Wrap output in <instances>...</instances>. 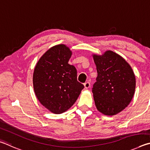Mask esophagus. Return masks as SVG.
Returning a JSON list of instances; mask_svg holds the SVG:
<instances>
[{
	"instance_id": "1",
	"label": "esophagus",
	"mask_w": 150,
	"mask_h": 150,
	"mask_svg": "<svg viewBox=\"0 0 150 150\" xmlns=\"http://www.w3.org/2000/svg\"><path fill=\"white\" fill-rule=\"evenodd\" d=\"M90 82H86V83H84V88H85L86 89H88L89 88H90Z\"/></svg>"
}]
</instances>
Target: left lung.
I'll list each match as a JSON object with an SVG mask.
<instances>
[{"label": "left lung", "mask_w": 150, "mask_h": 150, "mask_svg": "<svg viewBox=\"0 0 150 150\" xmlns=\"http://www.w3.org/2000/svg\"><path fill=\"white\" fill-rule=\"evenodd\" d=\"M92 57L98 72L92 88L96 108L107 116L117 115L130 104L134 95V73L124 58L112 51Z\"/></svg>", "instance_id": "left-lung-1"}]
</instances>
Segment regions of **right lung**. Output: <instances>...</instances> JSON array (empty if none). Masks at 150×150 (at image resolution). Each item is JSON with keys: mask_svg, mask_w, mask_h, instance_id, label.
<instances>
[{"mask_svg": "<svg viewBox=\"0 0 150 150\" xmlns=\"http://www.w3.org/2000/svg\"><path fill=\"white\" fill-rule=\"evenodd\" d=\"M72 54L67 45H57L42 55L34 68V92L42 105L54 114L69 109L84 88L77 81L76 68L68 64Z\"/></svg>", "mask_w": 150, "mask_h": 150, "instance_id": "obj_1", "label": "right lung"}]
</instances>
